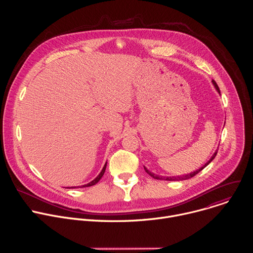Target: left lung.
<instances>
[{
	"label": "left lung",
	"mask_w": 253,
	"mask_h": 253,
	"mask_svg": "<svg viewBox=\"0 0 253 253\" xmlns=\"http://www.w3.org/2000/svg\"><path fill=\"white\" fill-rule=\"evenodd\" d=\"M212 83H213V85H214V87H215V89L217 90V92L220 94V90H219V88H218V86H217V84H216V82L214 81V80H212ZM216 154H217V150H216L215 152H214V154L211 156V158L201 167V168H199L198 170H196V171H194V172H191V173H189V174H185V175H182V176H159V175H156V174H154V173H152V172H150L145 166H144V169H145V171L151 176V177H153V178H155V179H159V180H167V181H179V180H186V179H189V178H191V177H193V176H195L197 173H199L202 169H204L214 158H215V156H216Z\"/></svg>",
	"instance_id": "obj_1"
}]
</instances>
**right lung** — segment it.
I'll use <instances>...</instances> for the list:
<instances>
[{
  "label": "right lung",
  "instance_id": "1",
  "mask_svg": "<svg viewBox=\"0 0 253 253\" xmlns=\"http://www.w3.org/2000/svg\"><path fill=\"white\" fill-rule=\"evenodd\" d=\"M106 166H107V162L105 163V165H104V167H103V169H102V171L99 173V175L94 179V180H92L91 182H89V183H87V184H85V185H82L81 187H89V186H93V185H95L99 180L102 178V176L104 175V172H105V170H106Z\"/></svg>",
  "mask_w": 253,
  "mask_h": 253
}]
</instances>
